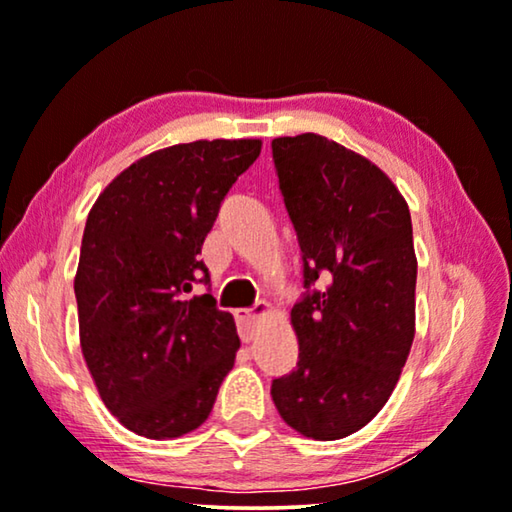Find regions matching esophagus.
Instances as JSON below:
<instances>
[{
	"instance_id": "1",
	"label": "esophagus",
	"mask_w": 512,
	"mask_h": 512,
	"mask_svg": "<svg viewBox=\"0 0 512 512\" xmlns=\"http://www.w3.org/2000/svg\"><path fill=\"white\" fill-rule=\"evenodd\" d=\"M266 315H271V305L269 303H259L257 308H253V310H236L234 312L236 324H239V335H241L243 342L253 340L257 322Z\"/></svg>"
}]
</instances>
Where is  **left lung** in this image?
<instances>
[{
	"label": "left lung",
	"instance_id": "8db88e82",
	"mask_svg": "<svg viewBox=\"0 0 512 512\" xmlns=\"http://www.w3.org/2000/svg\"><path fill=\"white\" fill-rule=\"evenodd\" d=\"M273 163L303 253L292 308L299 363L271 384L278 414L317 441L349 437L391 398L416 333V253L395 183L317 133L276 137Z\"/></svg>",
	"mask_w": 512,
	"mask_h": 512
}]
</instances>
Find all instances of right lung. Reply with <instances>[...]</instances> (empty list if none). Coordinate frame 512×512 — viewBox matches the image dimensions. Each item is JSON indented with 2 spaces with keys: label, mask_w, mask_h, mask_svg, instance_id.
<instances>
[{
  "label": "right lung",
  "mask_w": 512,
  "mask_h": 512,
  "mask_svg": "<svg viewBox=\"0 0 512 512\" xmlns=\"http://www.w3.org/2000/svg\"><path fill=\"white\" fill-rule=\"evenodd\" d=\"M262 140L158 149L117 174L91 207L75 273L80 347L98 395L147 439L207 421L241 342L211 294L188 296L197 259L232 183Z\"/></svg>",
  "instance_id": "right-lung-1"
}]
</instances>
